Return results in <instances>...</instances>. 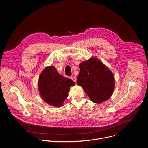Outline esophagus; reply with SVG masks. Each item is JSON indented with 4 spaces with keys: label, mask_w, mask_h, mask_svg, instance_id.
Instances as JSON below:
<instances>
[{
    "label": "esophagus",
    "mask_w": 148,
    "mask_h": 148,
    "mask_svg": "<svg viewBox=\"0 0 148 148\" xmlns=\"http://www.w3.org/2000/svg\"><path fill=\"white\" fill-rule=\"evenodd\" d=\"M70 79L71 80H73L74 82H76V81H77V78L75 77H71Z\"/></svg>",
    "instance_id": "34e87169"
}]
</instances>
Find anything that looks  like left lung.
I'll return each instance as SVG.
<instances>
[{
	"label": "left lung",
	"mask_w": 148,
	"mask_h": 148,
	"mask_svg": "<svg viewBox=\"0 0 148 148\" xmlns=\"http://www.w3.org/2000/svg\"><path fill=\"white\" fill-rule=\"evenodd\" d=\"M77 83L81 86L93 102L108 100L115 87L114 75L99 60L91 58L79 64Z\"/></svg>",
	"instance_id": "left-lung-1"
}]
</instances>
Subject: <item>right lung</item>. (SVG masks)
<instances>
[{"label": "right lung", "instance_id": "obj_1", "mask_svg": "<svg viewBox=\"0 0 148 148\" xmlns=\"http://www.w3.org/2000/svg\"><path fill=\"white\" fill-rule=\"evenodd\" d=\"M74 82L60 75L56 68L47 67L38 79V90L44 101L54 107H61L68 97L71 86Z\"/></svg>", "mask_w": 148, "mask_h": 148}]
</instances>
